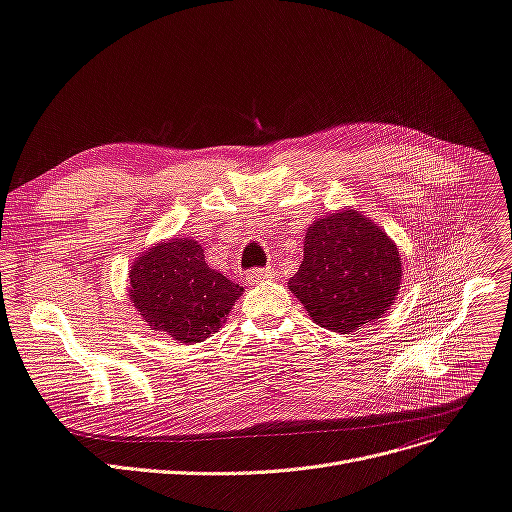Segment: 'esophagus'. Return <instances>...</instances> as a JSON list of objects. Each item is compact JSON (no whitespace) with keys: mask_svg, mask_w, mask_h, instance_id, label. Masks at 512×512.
I'll return each instance as SVG.
<instances>
[{"mask_svg":"<svg viewBox=\"0 0 512 512\" xmlns=\"http://www.w3.org/2000/svg\"><path fill=\"white\" fill-rule=\"evenodd\" d=\"M272 278H274V270H272V268H257V270H251V272L247 274L249 284L265 282V280H272Z\"/></svg>","mask_w":512,"mask_h":512,"instance_id":"obj_1","label":"esophagus"}]
</instances>
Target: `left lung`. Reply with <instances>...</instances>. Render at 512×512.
Here are the masks:
<instances>
[{
  "instance_id": "left-lung-1",
  "label": "left lung",
  "mask_w": 512,
  "mask_h": 512,
  "mask_svg": "<svg viewBox=\"0 0 512 512\" xmlns=\"http://www.w3.org/2000/svg\"><path fill=\"white\" fill-rule=\"evenodd\" d=\"M303 253L288 286L316 324L347 335L395 301L402 280L395 242L362 213L318 219L307 228Z\"/></svg>"
}]
</instances>
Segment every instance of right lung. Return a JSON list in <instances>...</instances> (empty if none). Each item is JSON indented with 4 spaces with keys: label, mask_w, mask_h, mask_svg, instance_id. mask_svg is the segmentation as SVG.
Listing matches in <instances>:
<instances>
[{
    "label": "right lung",
    "mask_w": 512,
    "mask_h": 512,
    "mask_svg": "<svg viewBox=\"0 0 512 512\" xmlns=\"http://www.w3.org/2000/svg\"><path fill=\"white\" fill-rule=\"evenodd\" d=\"M240 295L242 286L211 270L190 238L159 244L129 272V297L148 326L188 345L217 332Z\"/></svg>",
    "instance_id": "add662e5"
}]
</instances>
